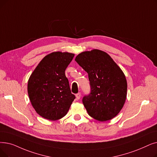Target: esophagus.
<instances>
[{
	"instance_id": "obj_1",
	"label": "esophagus",
	"mask_w": 157,
	"mask_h": 157,
	"mask_svg": "<svg viewBox=\"0 0 157 157\" xmlns=\"http://www.w3.org/2000/svg\"><path fill=\"white\" fill-rule=\"evenodd\" d=\"M76 99H77V100L79 99L80 98H81V93L79 92V93L76 94Z\"/></svg>"
}]
</instances>
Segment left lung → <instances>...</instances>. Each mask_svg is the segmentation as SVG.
I'll use <instances>...</instances> for the list:
<instances>
[{"label": "left lung", "instance_id": "8db88e82", "mask_svg": "<svg viewBox=\"0 0 157 157\" xmlns=\"http://www.w3.org/2000/svg\"><path fill=\"white\" fill-rule=\"evenodd\" d=\"M75 61L88 75L90 92L82 99L88 115L102 122L115 117L127 94L126 77L120 67L107 53L98 49L81 52Z\"/></svg>", "mask_w": 157, "mask_h": 157}]
</instances>
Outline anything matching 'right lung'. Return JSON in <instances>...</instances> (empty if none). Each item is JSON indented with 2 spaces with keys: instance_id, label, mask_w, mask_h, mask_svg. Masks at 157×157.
Segmentation results:
<instances>
[{
  "instance_id": "right-lung-1",
  "label": "right lung",
  "mask_w": 157,
  "mask_h": 157,
  "mask_svg": "<svg viewBox=\"0 0 157 157\" xmlns=\"http://www.w3.org/2000/svg\"><path fill=\"white\" fill-rule=\"evenodd\" d=\"M74 54L54 52L45 56L29 79L28 92L40 116L51 121L63 117L76 98L71 93L65 69Z\"/></svg>"
}]
</instances>
